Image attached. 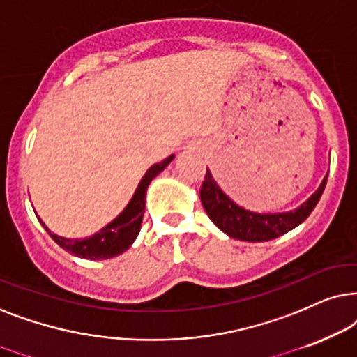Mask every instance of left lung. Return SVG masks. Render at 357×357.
<instances>
[{
  "label": "left lung",
  "instance_id": "obj_1",
  "mask_svg": "<svg viewBox=\"0 0 357 357\" xmlns=\"http://www.w3.org/2000/svg\"><path fill=\"white\" fill-rule=\"evenodd\" d=\"M328 174L323 178V181L315 192L301 204L297 208L289 212L278 213H258L246 211L238 204H235L225 192L222 191L211 171L207 168L206 178H204L201 188V202L206 208L207 215L211 220L220 228L223 234H227L230 238L241 241H268L281 236L292 228L305 220L310 215L313 208L320 201L323 189L326 186Z\"/></svg>",
  "mask_w": 357,
  "mask_h": 357
}]
</instances>
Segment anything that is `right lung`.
Masks as SVG:
<instances>
[{
	"label": "right lung",
	"mask_w": 357,
	"mask_h": 357,
	"mask_svg": "<svg viewBox=\"0 0 357 357\" xmlns=\"http://www.w3.org/2000/svg\"><path fill=\"white\" fill-rule=\"evenodd\" d=\"M174 155H169L168 158H165L160 163H155L146 169L144 178L140 179L139 186H137L134 196L127 204L126 208L114 218L112 222H109L106 227H102L98 234H94L88 238H65V236H59L47 228V225L42 222V218L37 215L42 227L45 228L47 234L52 236V240L61 248L68 251V253L78 256L83 259H109L114 256L122 255L123 251L129 250L130 245L134 243L137 235H139L142 220H144L145 213V197H146V189H149L151 179L155 176H158L171 161H173Z\"/></svg>",
	"instance_id": "right-lung-1"
}]
</instances>
